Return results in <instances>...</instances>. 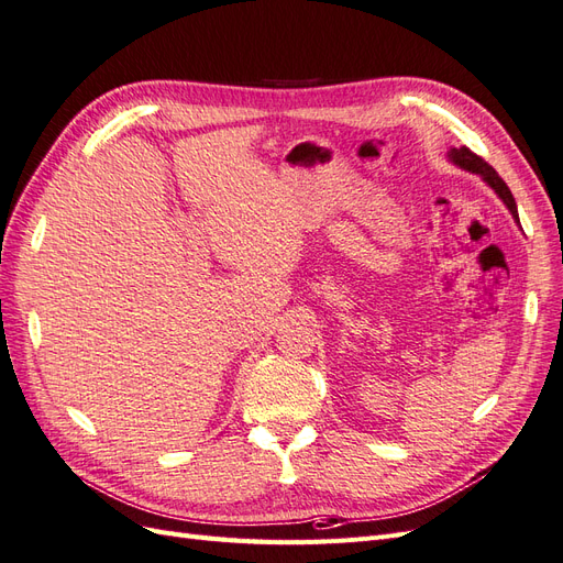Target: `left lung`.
Segmentation results:
<instances>
[{
  "label": "left lung",
  "mask_w": 563,
  "mask_h": 563,
  "mask_svg": "<svg viewBox=\"0 0 563 563\" xmlns=\"http://www.w3.org/2000/svg\"><path fill=\"white\" fill-rule=\"evenodd\" d=\"M449 157L457 164V166H463V168H467V172H472V174H479L493 190L498 192V197L507 203V209L512 211V216H515V220L519 223V213H517V201H515V197H512V192H509V187L505 185V180L496 174V168H493L490 164H486L479 155H474V152L470 150V147H453L451 152H449Z\"/></svg>",
  "instance_id": "1"
}]
</instances>
